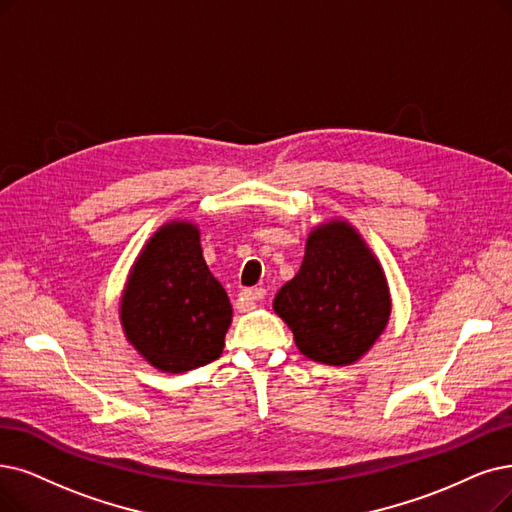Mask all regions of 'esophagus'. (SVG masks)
<instances>
[{"label":"esophagus","instance_id":"34e87169","mask_svg":"<svg viewBox=\"0 0 512 512\" xmlns=\"http://www.w3.org/2000/svg\"><path fill=\"white\" fill-rule=\"evenodd\" d=\"M264 296H267V290L264 288H248L239 294V300L252 309V306H256Z\"/></svg>","mask_w":512,"mask_h":512}]
</instances>
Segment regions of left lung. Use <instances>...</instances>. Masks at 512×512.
I'll use <instances>...</instances> for the list:
<instances>
[{
    "instance_id": "1",
    "label": "left lung",
    "mask_w": 512,
    "mask_h": 512,
    "mask_svg": "<svg viewBox=\"0 0 512 512\" xmlns=\"http://www.w3.org/2000/svg\"><path fill=\"white\" fill-rule=\"evenodd\" d=\"M273 309L290 325L302 355L351 365L384 332L391 294L361 235L349 222L332 220L311 231L302 267L277 292Z\"/></svg>"
}]
</instances>
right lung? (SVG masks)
<instances>
[{
    "label": "right lung",
    "instance_id": "1",
    "mask_svg": "<svg viewBox=\"0 0 512 512\" xmlns=\"http://www.w3.org/2000/svg\"><path fill=\"white\" fill-rule=\"evenodd\" d=\"M119 317L130 344L161 372L182 374L220 357L233 309L203 260L195 224L168 222L147 241Z\"/></svg>",
    "mask_w": 512,
    "mask_h": 512
}]
</instances>
